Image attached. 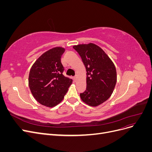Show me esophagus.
Listing matches in <instances>:
<instances>
[{
    "label": "esophagus",
    "instance_id": "obj_1",
    "mask_svg": "<svg viewBox=\"0 0 152 152\" xmlns=\"http://www.w3.org/2000/svg\"><path fill=\"white\" fill-rule=\"evenodd\" d=\"M73 80H74L75 82H76V81H77V77H73Z\"/></svg>",
    "mask_w": 152,
    "mask_h": 152
}]
</instances>
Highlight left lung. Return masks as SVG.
<instances>
[{
	"label": "left lung",
	"instance_id": "1",
	"mask_svg": "<svg viewBox=\"0 0 152 152\" xmlns=\"http://www.w3.org/2000/svg\"><path fill=\"white\" fill-rule=\"evenodd\" d=\"M86 70V90L80 96L91 107H98L113 93L117 82L114 63L104 50L93 43L73 45Z\"/></svg>",
	"mask_w": 152,
	"mask_h": 152
}]
</instances>
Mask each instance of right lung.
Instances as JSON below:
<instances>
[{
	"label": "right lung",
	"instance_id": "1",
	"mask_svg": "<svg viewBox=\"0 0 152 152\" xmlns=\"http://www.w3.org/2000/svg\"><path fill=\"white\" fill-rule=\"evenodd\" d=\"M62 47H55L43 53L31 66L28 86L34 98L40 104L52 108L61 103L72 80L63 75Z\"/></svg>",
	"mask_w": 152,
	"mask_h": 152
}]
</instances>
